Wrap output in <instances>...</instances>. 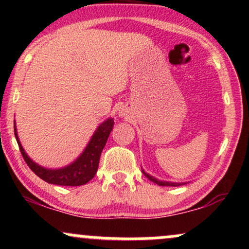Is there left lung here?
Segmentation results:
<instances>
[{
	"mask_svg": "<svg viewBox=\"0 0 249 249\" xmlns=\"http://www.w3.org/2000/svg\"><path fill=\"white\" fill-rule=\"evenodd\" d=\"M142 172H143V174H144V176H145L146 178H148V179H149L150 181H153V182H155V183H157L158 186H173V187H178V186H181V185H185V183L166 182V181H160V180H157V179H155V178H153V177L149 176V174H148V173H145V172H144V171H142Z\"/></svg>",
	"mask_w": 249,
	"mask_h": 249,
	"instance_id": "left-lung-1",
	"label": "left lung"
}]
</instances>
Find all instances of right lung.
Instances as JSON below:
<instances>
[{"label": "right lung", "mask_w": 249, "mask_h": 249, "mask_svg": "<svg viewBox=\"0 0 249 249\" xmlns=\"http://www.w3.org/2000/svg\"><path fill=\"white\" fill-rule=\"evenodd\" d=\"M113 125H114V120L113 119L106 120L104 124H101L89 142L87 149L79 156L77 160L73 161L69 166L60 168V170H47V168L39 166L35 161L31 160L29 156L24 151L23 146L20 145L17 136L16 125H14V130L24 160H25L27 166L32 170L33 173H36L40 179L48 183L59 186H82L89 182L92 178L96 176L101 151H103L107 139H108L110 131L113 129Z\"/></svg>", "instance_id": "right-lung-1"}]
</instances>
